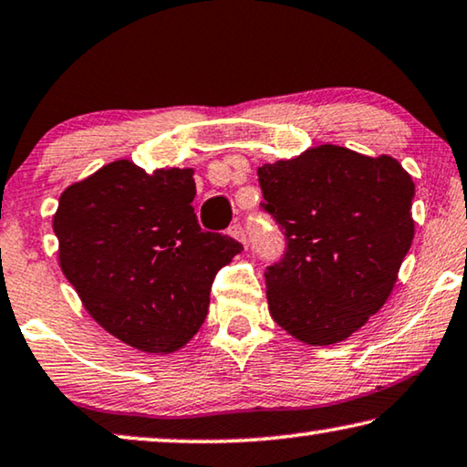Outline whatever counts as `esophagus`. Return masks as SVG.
Instances as JSON below:
<instances>
[{
    "instance_id": "esophagus-1",
    "label": "esophagus",
    "mask_w": 467,
    "mask_h": 467,
    "mask_svg": "<svg viewBox=\"0 0 467 467\" xmlns=\"http://www.w3.org/2000/svg\"><path fill=\"white\" fill-rule=\"evenodd\" d=\"M228 233H231V236H234L236 241L243 243V245L247 247V234H245V228H243L241 224H233L231 231H228Z\"/></svg>"
}]
</instances>
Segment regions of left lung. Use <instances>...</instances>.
<instances>
[{
	"mask_svg": "<svg viewBox=\"0 0 467 467\" xmlns=\"http://www.w3.org/2000/svg\"><path fill=\"white\" fill-rule=\"evenodd\" d=\"M262 207L285 233L265 268L274 322L312 347L351 337L389 299L413 241L416 184L390 155L320 145L257 168Z\"/></svg>",
	"mask_w": 467,
	"mask_h": 467,
	"instance_id": "obj_1",
	"label": "left lung"
}]
</instances>
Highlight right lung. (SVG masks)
Instances as JSON below:
<instances>
[{
  "mask_svg": "<svg viewBox=\"0 0 467 467\" xmlns=\"http://www.w3.org/2000/svg\"><path fill=\"white\" fill-rule=\"evenodd\" d=\"M191 168L147 174L129 160L99 168L60 195V268L95 322L147 353L193 338L218 270L241 254L233 236L202 231Z\"/></svg>",
  "mask_w": 467,
  "mask_h": 467,
  "instance_id": "add662e5",
  "label": "right lung"
}]
</instances>
